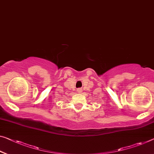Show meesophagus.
<instances>
[{
  "instance_id": "34e87169",
  "label": "esophagus",
  "mask_w": 154,
  "mask_h": 154,
  "mask_svg": "<svg viewBox=\"0 0 154 154\" xmlns=\"http://www.w3.org/2000/svg\"><path fill=\"white\" fill-rule=\"evenodd\" d=\"M77 91H78V93H82V88H79V89H78Z\"/></svg>"
}]
</instances>
